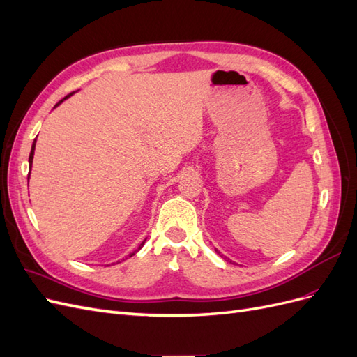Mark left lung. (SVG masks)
Wrapping results in <instances>:
<instances>
[{
	"label": "left lung",
	"instance_id": "8db88e82",
	"mask_svg": "<svg viewBox=\"0 0 357 357\" xmlns=\"http://www.w3.org/2000/svg\"><path fill=\"white\" fill-rule=\"evenodd\" d=\"M215 252H218V250H215ZM218 253H220V252H218ZM231 262H232V261H231Z\"/></svg>",
	"mask_w": 357,
	"mask_h": 357
}]
</instances>
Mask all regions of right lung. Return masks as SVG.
Listing matches in <instances>:
<instances>
[{"instance_id":"obj_1","label":"right lung","mask_w":357,"mask_h":357,"mask_svg":"<svg viewBox=\"0 0 357 357\" xmlns=\"http://www.w3.org/2000/svg\"><path fill=\"white\" fill-rule=\"evenodd\" d=\"M73 93H74V92H73ZM73 93L67 95V96H66V98H62V100H61V101H59V102H58V104H56L55 107H58V105H59V104H61V102H62L63 100H67V98H68V96H71ZM34 150H36V139H34V143H32V147H31V153H29V171H31V167H32V159H34ZM144 241H146V240H144ZM144 241H143L142 244H139V245H138V248H137V250H135V252H138V250H139V248H142V247L144 245ZM135 252H134V253H129V257H131V256H134V255H135Z\"/></svg>"}]
</instances>
